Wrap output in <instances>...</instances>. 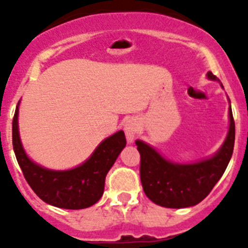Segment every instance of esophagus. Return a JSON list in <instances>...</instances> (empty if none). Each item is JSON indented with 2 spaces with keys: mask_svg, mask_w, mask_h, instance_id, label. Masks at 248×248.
<instances>
[{
  "mask_svg": "<svg viewBox=\"0 0 248 248\" xmlns=\"http://www.w3.org/2000/svg\"><path fill=\"white\" fill-rule=\"evenodd\" d=\"M124 130H125L126 139H128L129 143H133L135 135H137L138 130H139V123H138V120L134 119V118L129 119L125 123V125H124Z\"/></svg>",
  "mask_w": 248,
  "mask_h": 248,
  "instance_id": "obj_1",
  "label": "esophagus"
}]
</instances>
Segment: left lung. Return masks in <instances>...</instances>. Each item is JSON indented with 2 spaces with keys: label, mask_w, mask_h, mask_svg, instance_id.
Returning a JSON list of instances; mask_svg holds the SVG:
<instances>
[{
  "label": "left lung",
  "mask_w": 248,
  "mask_h": 248,
  "mask_svg": "<svg viewBox=\"0 0 248 248\" xmlns=\"http://www.w3.org/2000/svg\"><path fill=\"white\" fill-rule=\"evenodd\" d=\"M207 78L220 82L211 72H207ZM221 87L223 88L222 84ZM229 118V133L221 148L212 156L196 163H172L143 140L135 141L140 153V180L144 192L153 202L169 209H184L198 205L210 194L233 153L235 122L231 105Z\"/></svg>",
  "instance_id": "8db88e82"
}]
</instances>
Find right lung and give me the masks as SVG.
Segmentation results:
<instances>
[{"mask_svg":"<svg viewBox=\"0 0 248 248\" xmlns=\"http://www.w3.org/2000/svg\"><path fill=\"white\" fill-rule=\"evenodd\" d=\"M18 105L12 122V144L16 159L28 185L41 200L59 209L80 210L99 201L104 192L105 176L125 148L124 131L107 138L93 154L77 168L50 170L33 163L22 146L18 131Z\"/></svg>","mask_w":248,"mask_h":248,"instance_id":"obj_1","label":"right lung"}]
</instances>
